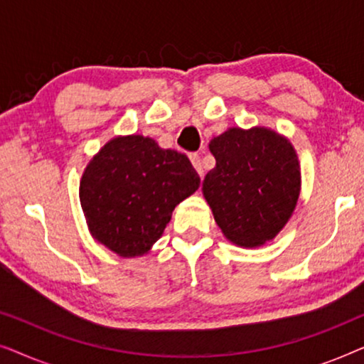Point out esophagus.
Here are the masks:
<instances>
[{"mask_svg":"<svg viewBox=\"0 0 364 364\" xmlns=\"http://www.w3.org/2000/svg\"><path fill=\"white\" fill-rule=\"evenodd\" d=\"M191 162H192V166H193V168H196V171L198 172V176L200 177H203V167H202V161H200V156H198V154H191Z\"/></svg>","mask_w":364,"mask_h":364,"instance_id":"esophagus-1","label":"esophagus"}]
</instances>
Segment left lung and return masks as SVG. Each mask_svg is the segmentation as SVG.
I'll return each instance as SVG.
<instances>
[{"label":"left lung","mask_w":364,"mask_h":364,"mask_svg":"<svg viewBox=\"0 0 364 364\" xmlns=\"http://www.w3.org/2000/svg\"><path fill=\"white\" fill-rule=\"evenodd\" d=\"M208 149L215 167L202 193L227 240L257 248L275 238L295 212L301 171L290 139L273 129L228 127Z\"/></svg>","instance_id":"obj_1"}]
</instances>
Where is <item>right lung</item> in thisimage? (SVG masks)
Masks as SVG:
<instances>
[{
  "instance_id": "right-lung-1",
  "label": "right lung",
  "mask_w": 364,
  "mask_h": 364,
  "mask_svg": "<svg viewBox=\"0 0 364 364\" xmlns=\"http://www.w3.org/2000/svg\"><path fill=\"white\" fill-rule=\"evenodd\" d=\"M200 186L186 154L141 134L117 136L84 168L79 200L94 240L122 258L147 255L172 212Z\"/></svg>"
}]
</instances>
